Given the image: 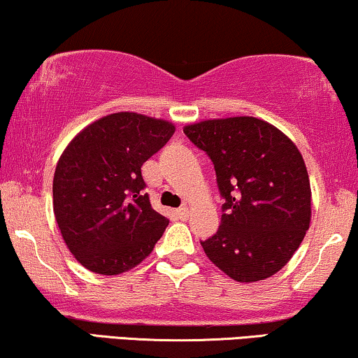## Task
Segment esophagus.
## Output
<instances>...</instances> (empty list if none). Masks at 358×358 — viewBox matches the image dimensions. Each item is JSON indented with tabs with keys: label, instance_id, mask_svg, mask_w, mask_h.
Segmentation results:
<instances>
[{
	"label": "esophagus",
	"instance_id": "esophagus-1",
	"mask_svg": "<svg viewBox=\"0 0 358 358\" xmlns=\"http://www.w3.org/2000/svg\"><path fill=\"white\" fill-rule=\"evenodd\" d=\"M176 215H178V218L180 220H187L189 218V208L187 207H180L176 210Z\"/></svg>",
	"mask_w": 358,
	"mask_h": 358
}]
</instances>
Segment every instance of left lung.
Returning <instances> with one entry per match:
<instances>
[{"label": "left lung", "instance_id": "8db88e82", "mask_svg": "<svg viewBox=\"0 0 358 358\" xmlns=\"http://www.w3.org/2000/svg\"><path fill=\"white\" fill-rule=\"evenodd\" d=\"M212 159L224 199L218 231L205 254L236 282H257L290 261L311 220V187L303 156L277 127L256 117L184 127Z\"/></svg>", "mask_w": 358, "mask_h": 358}]
</instances>
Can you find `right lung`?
<instances>
[{
  "instance_id": "right-lung-1",
  "label": "right lung",
  "mask_w": 358,
  "mask_h": 358,
  "mask_svg": "<svg viewBox=\"0 0 358 358\" xmlns=\"http://www.w3.org/2000/svg\"><path fill=\"white\" fill-rule=\"evenodd\" d=\"M171 122L117 112L70 141L53 176V212L68 249L87 271L138 266L169 220L151 207L141 166L173 136Z\"/></svg>"
}]
</instances>
